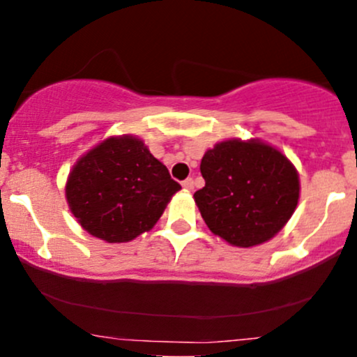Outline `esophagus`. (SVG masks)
<instances>
[{
  "label": "esophagus",
  "instance_id": "34e87169",
  "mask_svg": "<svg viewBox=\"0 0 357 357\" xmlns=\"http://www.w3.org/2000/svg\"><path fill=\"white\" fill-rule=\"evenodd\" d=\"M183 188L186 191H192L195 190V183H192V179L191 178H188V179H184L183 181Z\"/></svg>",
  "mask_w": 357,
  "mask_h": 357
}]
</instances>
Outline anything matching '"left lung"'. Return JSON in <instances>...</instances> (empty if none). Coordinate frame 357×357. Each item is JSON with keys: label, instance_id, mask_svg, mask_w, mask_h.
<instances>
[{"label": "left lung", "instance_id": "1", "mask_svg": "<svg viewBox=\"0 0 357 357\" xmlns=\"http://www.w3.org/2000/svg\"><path fill=\"white\" fill-rule=\"evenodd\" d=\"M195 192L208 228L235 247H253L284 228L298 202V174L280 151L260 141H225L202 159Z\"/></svg>", "mask_w": 357, "mask_h": 357}]
</instances>
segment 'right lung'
<instances>
[{
	"label": "right lung",
	"instance_id": "1",
	"mask_svg": "<svg viewBox=\"0 0 357 357\" xmlns=\"http://www.w3.org/2000/svg\"><path fill=\"white\" fill-rule=\"evenodd\" d=\"M179 190L144 142L124 136L110 137L80 158L65 192L84 230L122 243L151 230Z\"/></svg>",
	"mask_w": 357,
	"mask_h": 357
}]
</instances>
